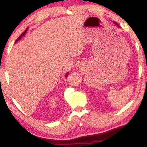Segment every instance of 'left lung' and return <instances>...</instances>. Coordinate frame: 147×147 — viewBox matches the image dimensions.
Masks as SVG:
<instances>
[{
  "label": "left lung",
  "mask_w": 147,
  "mask_h": 147,
  "mask_svg": "<svg viewBox=\"0 0 147 147\" xmlns=\"http://www.w3.org/2000/svg\"><path fill=\"white\" fill-rule=\"evenodd\" d=\"M114 23H115V24L116 25H117V26H119V25H118L117 23H115V22H114Z\"/></svg>",
  "instance_id": "1"
}]
</instances>
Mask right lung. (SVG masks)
Masks as SVG:
<instances>
[{"mask_svg":"<svg viewBox=\"0 0 147 147\" xmlns=\"http://www.w3.org/2000/svg\"><path fill=\"white\" fill-rule=\"evenodd\" d=\"M28 28H27V29L26 30H25V31L24 32H23V33H22L21 34V35H20V36L19 37H18V38H17V39H16V42H15V43H16V42H18V41H19V40L20 39H21V38H22V37H23V36H24V35L25 34H26V32H27V31H28ZM68 72H67V73H66V75H65V77H68Z\"/></svg>","mask_w":147,"mask_h":147,"instance_id":"obj_1","label":"right lung"}]
</instances>
